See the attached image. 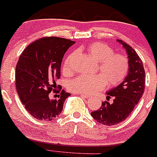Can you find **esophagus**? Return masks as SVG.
<instances>
[{"label": "esophagus", "mask_w": 157, "mask_h": 157, "mask_svg": "<svg viewBox=\"0 0 157 157\" xmlns=\"http://www.w3.org/2000/svg\"><path fill=\"white\" fill-rule=\"evenodd\" d=\"M79 95H81V96L83 97V98H90V95L86 94H84V93H80V94H79Z\"/></svg>", "instance_id": "34e87169"}]
</instances>
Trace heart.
Listing matches in <instances>:
<instances>
[{
  "label": "heart",
  "instance_id": "b5f03b06",
  "mask_svg": "<svg viewBox=\"0 0 157 157\" xmlns=\"http://www.w3.org/2000/svg\"><path fill=\"white\" fill-rule=\"evenodd\" d=\"M86 51L92 59L98 62L101 74L79 75L71 81L69 89L75 93L92 94L102 89L105 82L108 85L115 86L123 81L129 69L128 59L125 55L113 54L112 48L102 42H94L86 47ZM73 54H69L64 62L63 72L70 75L74 59Z\"/></svg>",
  "mask_w": 157,
  "mask_h": 157
}]
</instances>
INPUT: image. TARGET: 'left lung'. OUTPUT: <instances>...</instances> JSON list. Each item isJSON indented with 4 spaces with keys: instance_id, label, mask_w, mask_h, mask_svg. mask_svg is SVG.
I'll use <instances>...</instances> for the list:
<instances>
[{
    "instance_id": "8db88e82",
    "label": "left lung",
    "mask_w": 157,
    "mask_h": 157,
    "mask_svg": "<svg viewBox=\"0 0 157 157\" xmlns=\"http://www.w3.org/2000/svg\"><path fill=\"white\" fill-rule=\"evenodd\" d=\"M116 41L125 50L129 69L122 83L106 92V99L113 97V103L103 102L99 109L90 113L95 120L105 125H116L127 119L138 104L144 90L145 71L141 59L132 47L122 40Z\"/></svg>"
}]
</instances>
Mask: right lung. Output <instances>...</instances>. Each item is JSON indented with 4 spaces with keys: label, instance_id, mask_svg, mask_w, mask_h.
Here are the masks:
<instances>
[{
    "label": "right lung",
    "instance_id": "obj_1",
    "mask_svg": "<svg viewBox=\"0 0 157 157\" xmlns=\"http://www.w3.org/2000/svg\"><path fill=\"white\" fill-rule=\"evenodd\" d=\"M75 43L58 37L42 38L27 46L19 56L16 67L17 93L25 109L35 119L51 121L62 112L70 94L61 90L56 80L60 77L64 54ZM51 91L58 98H51Z\"/></svg>",
    "mask_w": 157,
    "mask_h": 157
}]
</instances>
